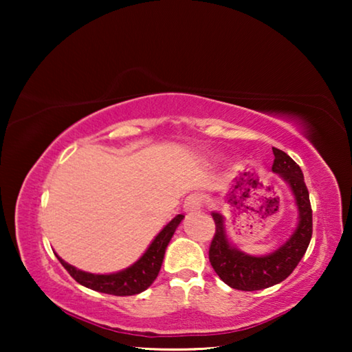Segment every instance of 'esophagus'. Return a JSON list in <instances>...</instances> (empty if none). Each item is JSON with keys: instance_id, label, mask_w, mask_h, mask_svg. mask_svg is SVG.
<instances>
[{"instance_id": "esophagus-1", "label": "esophagus", "mask_w": 352, "mask_h": 352, "mask_svg": "<svg viewBox=\"0 0 352 352\" xmlns=\"http://www.w3.org/2000/svg\"><path fill=\"white\" fill-rule=\"evenodd\" d=\"M201 206H204V199L200 197L199 194H190L189 197H186L184 200V211L186 212H194V211H199L201 210Z\"/></svg>"}]
</instances>
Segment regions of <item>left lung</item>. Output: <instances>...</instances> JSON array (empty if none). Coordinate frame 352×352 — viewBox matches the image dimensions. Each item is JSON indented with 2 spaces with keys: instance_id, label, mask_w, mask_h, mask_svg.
I'll use <instances>...</instances> for the list:
<instances>
[{
  "instance_id": "1",
  "label": "left lung",
  "mask_w": 352,
  "mask_h": 352,
  "mask_svg": "<svg viewBox=\"0 0 352 352\" xmlns=\"http://www.w3.org/2000/svg\"><path fill=\"white\" fill-rule=\"evenodd\" d=\"M272 170L283 177L295 195L298 206L296 230L276 252L267 256H250L233 247L226 237L223 216L212 212L216 233L210 245V262L219 278L237 290H261L284 281L305 256L312 237V208L305 175L287 153L273 147Z\"/></svg>"
}]
</instances>
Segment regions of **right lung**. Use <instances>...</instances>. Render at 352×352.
I'll return each instance as SVG.
<instances>
[{
	"label": "right lung",
	"instance_id": "obj_1",
	"mask_svg": "<svg viewBox=\"0 0 352 352\" xmlns=\"http://www.w3.org/2000/svg\"><path fill=\"white\" fill-rule=\"evenodd\" d=\"M183 214H178L170 222L160 231L158 236L155 237L153 242L148 245L146 253L130 265L129 269L121 270L118 273H110V275H94V273H87L77 270L76 267L69 265L62 258H58L60 264L67 269V272L73 276L77 283L85 285V287L102 292V294L116 295V296H130L144 292L151 285L155 278L158 276L160 269H162L166 247L169 245V241L174 236L177 226L183 220Z\"/></svg>",
	"mask_w": 352,
	"mask_h": 352
}]
</instances>
